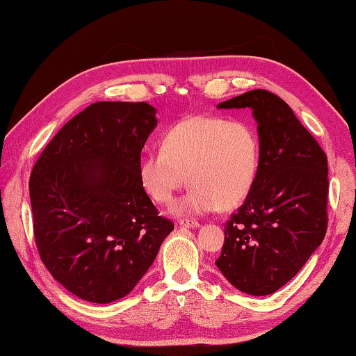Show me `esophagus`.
<instances>
[{
    "label": "esophagus",
    "instance_id": "esophagus-1",
    "mask_svg": "<svg viewBox=\"0 0 356 356\" xmlns=\"http://www.w3.org/2000/svg\"><path fill=\"white\" fill-rule=\"evenodd\" d=\"M179 226L181 227H187V229H195V227H200V222L195 221V220L183 218V220H179Z\"/></svg>",
    "mask_w": 356,
    "mask_h": 356
}]
</instances>
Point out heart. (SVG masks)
I'll use <instances>...</instances> for the list:
<instances>
[{"mask_svg":"<svg viewBox=\"0 0 356 356\" xmlns=\"http://www.w3.org/2000/svg\"><path fill=\"white\" fill-rule=\"evenodd\" d=\"M259 159V136L249 122L197 115L172 126L161 147L143 156L140 181L144 192L159 204L172 202L188 181L192 188L172 210L206 215L221 206L235 207L249 197Z\"/></svg>","mask_w":356,"mask_h":356,"instance_id":"1","label":"heart"}]
</instances>
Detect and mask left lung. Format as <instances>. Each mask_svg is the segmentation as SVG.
Segmentation results:
<instances>
[{
  "instance_id": "1",
  "label": "left lung",
  "mask_w": 356,
  "mask_h": 356,
  "mask_svg": "<svg viewBox=\"0 0 356 356\" xmlns=\"http://www.w3.org/2000/svg\"><path fill=\"white\" fill-rule=\"evenodd\" d=\"M249 107L258 122L259 172L224 227L218 269L244 293L277 292L306 264L327 230V156L286 101L255 89L218 108Z\"/></svg>"
}]
</instances>
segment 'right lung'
<instances>
[{
    "label": "right lung",
    "mask_w": 356,
    "mask_h": 356,
    "mask_svg": "<svg viewBox=\"0 0 356 356\" xmlns=\"http://www.w3.org/2000/svg\"><path fill=\"white\" fill-rule=\"evenodd\" d=\"M155 113L147 103H93L33 165L36 248L50 275L78 298L107 304L132 292L173 230L140 181Z\"/></svg>",
    "instance_id": "obj_1"
}]
</instances>
